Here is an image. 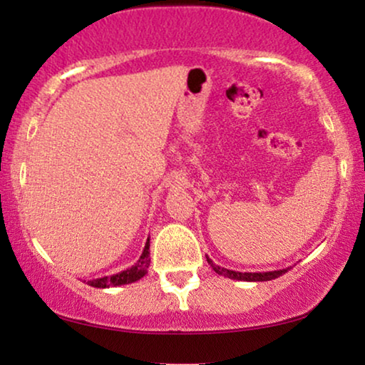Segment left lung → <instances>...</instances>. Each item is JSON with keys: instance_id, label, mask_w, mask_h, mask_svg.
Wrapping results in <instances>:
<instances>
[{"instance_id": "1", "label": "left lung", "mask_w": 365, "mask_h": 365, "mask_svg": "<svg viewBox=\"0 0 365 365\" xmlns=\"http://www.w3.org/2000/svg\"><path fill=\"white\" fill-rule=\"evenodd\" d=\"M207 262L210 264V267L215 270V274L227 277V279L232 280H244V282H267V280H274L277 277L284 275L285 272L290 270V267L282 270H272V272H235V270H228L223 269V267L213 264V260L207 255Z\"/></svg>"}]
</instances>
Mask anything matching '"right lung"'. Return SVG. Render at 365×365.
I'll return each instance as SVG.
<instances>
[{
    "label": "right lung",
    "instance_id": "1",
    "mask_svg": "<svg viewBox=\"0 0 365 365\" xmlns=\"http://www.w3.org/2000/svg\"><path fill=\"white\" fill-rule=\"evenodd\" d=\"M150 267V237L147 239V244H145V249L137 260V264L128 267V269L123 272H118V274L110 275V277H100V279L88 280L90 287L96 289H108V287H118V285L125 284H133L142 279V277L147 275Z\"/></svg>",
    "mask_w": 365,
    "mask_h": 365
}]
</instances>
